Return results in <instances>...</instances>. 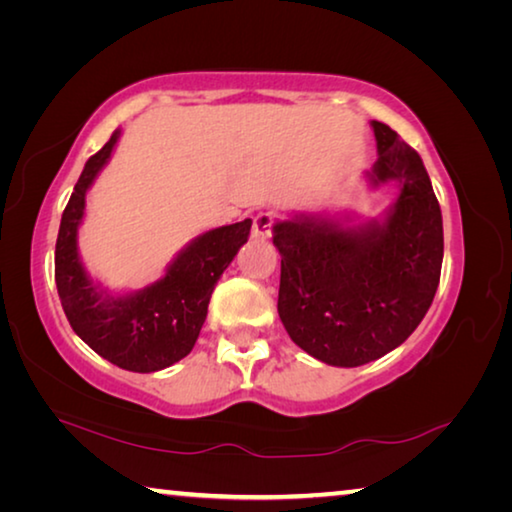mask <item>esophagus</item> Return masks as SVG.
<instances>
[{
    "mask_svg": "<svg viewBox=\"0 0 512 512\" xmlns=\"http://www.w3.org/2000/svg\"><path fill=\"white\" fill-rule=\"evenodd\" d=\"M271 228H273V216L271 214H257L253 221V239L257 241H266L271 237Z\"/></svg>",
    "mask_w": 512,
    "mask_h": 512,
    "instance_id": "34e87169",
    "label": "esophagus"
}]
</instances>
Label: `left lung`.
<instances>
[{"mask_svg":"<svg viewBox=\"0 0 512 512\" xmlns=\"http://www.w3.org/2000/svg\"><path fill=\"white\" fill-rule=\"evenodd\" d=\"M370 189L397 185L375 219L291 214L273 223L282 255L277 314L311 357L357 368L402 345L427 314L443 266V214L422 158L391 126L370 121Z\"/></svg>","mask_w":512,"mask_h":512,"instance_id":"left-lung-1","label":"left lung"}]
</instances>
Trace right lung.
Returning a JSON list of instances; mask_svg holds the SVG:
<instances>
[{
	"label": "right lung",
	"instance_id": "right-lung-1",
	"mask_svg": "<svg viewBox=\"0 0 512 512\" xmlns=\"http://www.w3.org/2000/svg\"><path fill=\"white\" fill-rule=\"evenodd\" d=\"M119 137L117 128L85 162L69 196L56 241V287L69 325L99 357L131 372H158L192 352L216 282L248 241L253 221L221 225L194 237L149 287L128 293L106 289L83 264L79 228L85 196L110 162Z\"/></svg>",
	"mask_w": 512,
	"mask_h": 512
}]
</instances>
